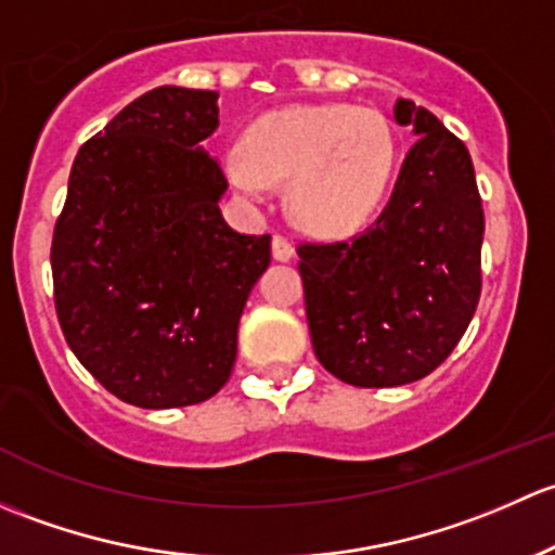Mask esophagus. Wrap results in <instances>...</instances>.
Returning <instances> with one entry per match:
<instances>
[{
    "mask_svg": "<svg viewBox=\"0 0 555 555\" xmlns=\"http://www.w3.org/2000/svg\"><path fill=\"white\" fill-rule=\"evenodd\" d=\"M272 256H275V261L294 259V245H291V240H285L283 235L272 237Z\"/></svg>",
    "mask_w": 555,
    "mask_h": 555,
    "instance_id": "34e87169",
    "label": "esophagus"
}]
</instances>
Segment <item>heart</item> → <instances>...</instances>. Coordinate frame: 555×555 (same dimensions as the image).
I'll return each mask as SVG.
<instances>
[{"instance_id":"obj_1","label":"heart","mask_w":555,"mask_h":555,"mask_svg":"<svg viewBox=\"0 0 555 555\" xmlns=\"http://www.w3.org/2000/svg\"><path fill=\"white\" fill-rule=\"evenodd\" d=\"M398 163L390 119L376 108L301 104L264 114L243 150L227 154V176L248 199L285 184L291 219L318 235L361 227L382 205Z\"/></svg>"}]
</instances>
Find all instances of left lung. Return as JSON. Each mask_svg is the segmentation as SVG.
I'll return each instance as SVG.
<instances>
[{
    "label": "left lung",
    "instance_id": "1",
    "mask_svg": "<svg viewBox=\"0 0 555 555\" xmlns=\"http://www.w3.org/2000/svg\"><path fill=\"white\" fill-rule=\"evenodd\" d=\"M411 125L390 203L339 243H299L318 361L356 387H398L436 371L481 299L483 208L467 146L441 119L398 99Z\"/></svg>",
    "mask_w": 555,
    "mask_h": 555
}]
</instances>
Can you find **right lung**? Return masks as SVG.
Returning <instances> with one entry per match:
<instances>
[{
    "mask_svg": "<svg viewBox=\"0 0 555 555\" xmlns=\"http://www.w3.org/2000/svg\"><path fill=\"white\" fill-rule=\"evenodd\" d=\"M219 93L163 85L82 144L55 221V312L77 361L119 401L179 409L227 385L270 235L219 210L227 179L203 150Z\"/></svg>",
    "mask_w": 555,
    "mask_h": 555,
    "instance_id": "1",
    "label": "right lung"
}]
</instances>
